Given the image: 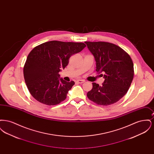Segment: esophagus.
<instances>
[{"label":"esophagus","mask_w":154,"mask_h":154,"mask_svg":"<svg viewBox=\"0 0 154 154\" xmlns=\"http://www.w3.org/2000/svg\"><path fill=\"white\" fill-rule=\"evenodd\" d=\"M77 82H78L80 84H82V83H84L85 82V80H78L77 81Z\"/></svg>","instance_id":"esophagus-1"}]
</instances>
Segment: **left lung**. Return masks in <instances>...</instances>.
I'll use <instances>...</instances> for the list:
<instances>
[{
    "label": "left lung",
    "mask_w": 154,
    "mask_h": 154,
    "mask_svg": "<svg viewBox=\"0 0 154 154\" xmlns=\"http://www.w3.org/2000/svg\"><path fill=\"white\" fill-rule=\"evenodd\" d=\"M96 61V71L105 79L102 86L92 83L87 93L89 100L102 106L119 101L127 93L134 76V68L129 55L116 44L104 42H85Z\"/></svg>",
    "instance_id": "1"
}]
</instances>
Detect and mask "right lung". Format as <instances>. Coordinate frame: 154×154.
Segmentation results:
<instances>
[{
  "label": "right lung",
  "instance_id": "right-lung-1",
  "mask_svg": "<svg viewBox=\"0 0 154 154\" xmlns=\"http://www.w3.org/2000/svg\"><path fill=\"white\" fill-rule=\"evenodd\" d=\"M85 47L83 43L56 40L35 47L30 52L23 67L24 79L31 95L48 106L65 100L74 82L59 79V72L68 65L72 55Z\"/></svg>",
  "mask_w": 154,
  "mask_h": 154
}]
</instances>
